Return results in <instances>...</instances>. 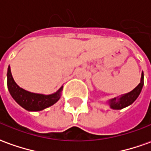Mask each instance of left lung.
I'll use <instances>...</instances> for the list:
<instances>
[{
  "label": "left lung",
  "mask_w": 151,
  "mask_h": 151,
  "mask_svg": "<svg viewBox=\"0 0 151 151\" xmlns=\"http://www.w3.org/2000/svg\"><path fill=\"white\" fill-rule=\"evenodd\" d=\"M143 86H144V73L142 71L140 84L129 93H124V94H122L119 97L113 98V99H109L108 103H109L110 108L118 110V109H122L131 105L133 102L137 99L139 94L141 93Z\"/></svg>",
  "instance_id": "obj_1"
}]
</instances>
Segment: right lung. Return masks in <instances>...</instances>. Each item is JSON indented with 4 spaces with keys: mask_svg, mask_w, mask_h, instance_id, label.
<instances>
[{
    "mask_svg": "<svg viewBox=\"0 0 151 151\" xmlns=\"http://www.w3.org/2000/svg\"><path fill=\"white\" fill-rule=\"evenodd\" d=\"M7 86L10 95L18 104L28 111L34 112L43 110L56 104L61 98L63 88L62 86L56 93L48 95L29 92L20 88L15 83L10 71V65L7 71Z\"/></svg>",
    "mask_w": 151,
    "mask_h": 151,
    "instance_id": "right-lung-1",
    "label": "right lung"
}]
</instances>
